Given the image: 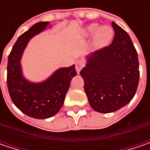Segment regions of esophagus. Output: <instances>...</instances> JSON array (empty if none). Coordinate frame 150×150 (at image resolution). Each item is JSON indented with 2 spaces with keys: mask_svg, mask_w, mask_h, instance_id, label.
Here are the masks:
<instances>
[{
  "mask_svg": "<svg viewBox=\"0 0 150 150\" xmlns=\"http://www.w3.org/2000/svg\"><path fill=\"white\" fill-rule=\"evenodd\" d=\"M84 67V62L83 61L79 60L76 62V70H77V72L79 73L80 71L82 70V68Z\"/></svg>",
  "mask_w": 150,
  "mask_h": 150,
  "instance_id": "34e87169",
  "label": "esophagus"
}]
</instances>
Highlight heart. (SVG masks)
<instances>
[{"label": "heart", "instance_id": "obj_1", "mask_svg": "<svg viewBox=\"0 0 150 150\" xmlns=\"http://www.w3.org/2000/svg\"><path fill=\"white\" fill-rule=\"evenodd\" d=\"M87 37L92 38L94 36V45L98 48L108 46L113 38V31L108 26H100L98 23H92L85 28Z\"/></svg>", "mask_w": 150, "mask_h": 150}]
</instances>
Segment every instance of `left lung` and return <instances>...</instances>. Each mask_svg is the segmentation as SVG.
<instances>
[{
    "label": "left lung",
    "mask_w": 150,
    "mask_h": 150,
    "mask_svg": "<svg viewBox=\"0 0 150 150\" xmlns=\"http://www.w3.org/2000/svg\"><path fill=\"white\" fill-rule=\"evenodd\" d=\"M112 26L115 33L112 43L88 56L80 72L90 106L103 113L127 105L139 81L138 53L131 38L116 23Z\"/></svg>",
    "instance_id": "1"
}]
</instances>
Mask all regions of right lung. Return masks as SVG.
I'll list each match as a JSON object with an SVG mask.
<instances>
[{
    "mask_svg": "<svg viewBox=\"0 0 150 150\" xmlns=\"http://www.w3.org/2000/svg\"><path fill=\"white\" fill-rule=\"evenodd\" d=\"M49 21H41L21 34L8 56L7 88L17 108L29 117L45 119L54 116L63 105L73 77L75 66L62 67L42 83H32L23 77L21 59L30 39L47 28Z\"/></svg>",
    "mask_w": 150,
    "mask_h": 150,
    "instance_id": "1",
    "label": "right lung"
}]
</instances>
